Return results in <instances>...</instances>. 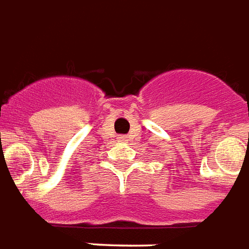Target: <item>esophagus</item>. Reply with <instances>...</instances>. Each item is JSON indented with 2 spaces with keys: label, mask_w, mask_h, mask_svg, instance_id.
Returning <instances> with one entry per match:
<instances>
[{
  "label": "esophagus",
  "mask_w": 249,
  "mask_h": 249,
  "mask_svg": "<svg viewBox=\"0 0 249 249\" xmlns=\"http://www.w3.org/2000/svg\"><path fill=\"white\" fill-rule=\"evenodd\" d=\"M118 139H119V142H126L127 137H124V135H121V137L118 138Z\"/></svg>",
  "instance_id": "1"
}]
</instances>
